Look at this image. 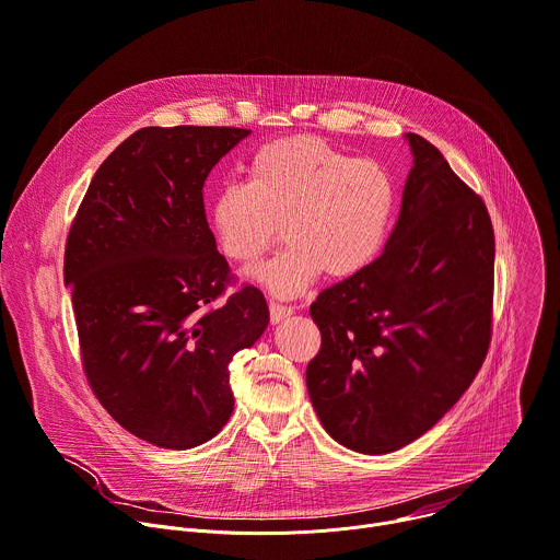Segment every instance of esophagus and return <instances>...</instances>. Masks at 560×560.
<instances>
[{"label": "esophagus", "instance_id": "obj_1", "mask_svg": "<svg viewBox=\"0 0 560 560\" xmlns=\"http://www.w3.org/2000/svg\"><path fill=\"white\" fill-rule=\"evenodd\" d=\"M269 313H271V322L278 324V322L287 319L289 315H293V308H291V306H284V304H278V302H271V304H269Z\"/></svg>", "mask_w": 560, "mask_h": 560}]
</instances>
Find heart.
<instances>
[{
	"instance_id": "1",
	"label": "heart",
	"mask_w": 560,
	"mask_h": 560,
	"mask_svg": "<svg viewBox=\"0 0 560 560\" xmlns=\"http://www.w3.org/2000/svg\"><path fill=\"white\" fill-rule=\"evenodd\" d=\"M395 187L371 159L315 137L260 145L245 183H228L209 200L207 218L220 254L254 267L276 243L287 245L256 271L271 293L293 298L322 273L342 280L369 267L388 232Z\"/></svg>"
}]
</instances>
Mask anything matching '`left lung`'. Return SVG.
<instances>
[{
  "label": "left lung",
  "mask_w": 560,
  "mask_h": 560,
  "mask_svg": "<svg viewBox=\"0 0 560 560\" xmlns=\"http://www.w3.org/2000/svg\"><path fill=\"white\" fill-rule=\"evenodd\" d=\"M412 167L377 260L324 289L306 388L324 430L386 455L428 432L479 373L492 335L494 232L443 154L406 135Z\"/></svg>",
  "instance_id": "1"
}]
</instances>
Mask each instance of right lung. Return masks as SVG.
<instances>
[{"instance_id":"1","label":"right lung","mask_w":560,"mask_h":560,"mask_svg":"<svg viewBox=\"0 0 560 560\" xmlns=\"http://www.w3.org/2000/svg\"><path fill=\"white\" fill-rule=\"evenodd\" d=\"M252 130L143 128L96 170L66 243L81 360L92 393L159 448L209 441L234 410L230 362L265 332L260 289L225 302L230 265L202 185Z\"/></svg>"}]
</instances>
